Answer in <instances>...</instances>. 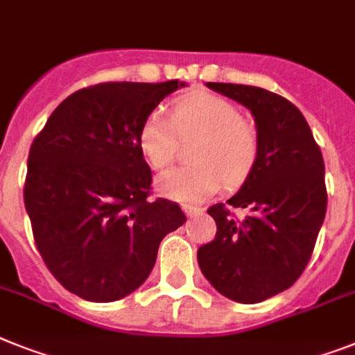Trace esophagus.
Segmentation results:
<instances>
[{
	"label": "esophagus",
	"instance_id": "34e87169",
	"mask_svg": "<svg viewBox=\"0 0 355 355\" xmlns=\"http://www.w3.org/2000/svg\"><path fill=\"white\" fill-rule=\"evenodd\" d=\"M184 214L189 216V218H198L203 214V209H199V207H192V205H183Z\"/></svg>",
	"mask_w": 355,
	"mask_h": 355
}]
</instances>
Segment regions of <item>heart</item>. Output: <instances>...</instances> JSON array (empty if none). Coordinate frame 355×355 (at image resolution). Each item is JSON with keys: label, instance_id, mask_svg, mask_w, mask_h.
Wrapping results in <instances>:
<instances>
[{"label": "heart", "instance_id": "b5f03b06", "mask_svg": "<svg viewBox=\"0 0 355 355\" xmlns=\"http://www.w3.org/2000/svg\"><path fill=\"white\" fill-rule=\"evenodd\" d=\"M198 136L190 163L159 180V190L178 201H201L219 187L247 180L259 156V136L239 108L223 96L192 92L175 99L171 119L157 110L146 114L137 130V145L156 171H165L178 156L181 139Z\"/></svg>", "mask_w": 355, "mask_h": 355}]
</instances>
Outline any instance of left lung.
<instances>
[{
  "mask_svg": "<svg viewBox=\"0 0 355 355\" xmlns=\"http://www.w3.org/2000/svg\"><path fill=\"white\" fill-rule=\"evenodd\" d=\"M207 87L250 110L259 156L227 201L248 214L236 221L223 203L210 207L218 232L199 247L198 263L219 294L254 304L290 288L309 265L327 214L323 154L300 108L279 94L248 85Z\"/></svg>",
  "mask_w": 355,
  "mask_h": 355,
  "instance_id": "left-lung-1",
  "label": "left lung"
}]
</instances>
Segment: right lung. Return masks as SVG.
I'll use <instances>...</instances> for the list:
<instances>
[{
  "mask_svg": "<svg viewBox=\"0 0 355 355\" xmlns=\"http://www.w3.org/2000/svg\"><path fill=\"white\" fill-rule=\"evenodd\" d=\"M184 87L99 83L70 94L32 141L23 198L46 268L87 301H118L145 283L161 239L187 216L150 196L137 130Z\"/></svg>",
  "mask_w": 355,
  "mask_h": 355,
  "instance_id": "1",
  "label": "right lung"
}]
</instances>
